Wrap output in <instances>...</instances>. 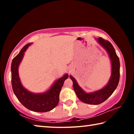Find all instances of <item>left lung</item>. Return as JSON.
Here are the masks:
<instances>
[{"instance_id":"1","label":"left lung","mask_w":134,"mask_h":134,"mask_svg":"<svg viewBox=\"0 0 134 134\" xmlns=\"http://www.w3.org/2000/svg\"><path fill=\"white\" fill-rule=\"evenodd\" d=\"M96 40L97 42L107 51L112 63V73L108 85L100 90L87 93L79 86L73 77L70 76L73 83L74 90L78 98L83 102L90 105H99L105 102L116 89L120 77L119 59L116 55L113 45L109 41L101 37Z\"/></svg>"}]
</instances>
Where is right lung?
<instances>
[{
  "mask_svg": "<svg viewBox=\"0 0 134 134\" xmlns=\"http://www.w3.org/2000/svg\"><path fill=\"white\" fill-rule=\"evenodd\" d=\"M31 43L26 44L13 59L11 64V81L13 93L18 99L29 110L37 112H46L57 106L59 102V95L64 81L69 77L65 74L56 80L48 91L43 93H33L22 86L18 74V67L23 58L25 51Z\"/></svg>",
  "mask_w": 134,
  "mask_h": 134,
  "instance_id": "obj_1",
  "label": "right lung"
}]
</instances>
